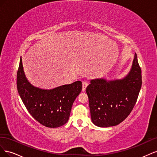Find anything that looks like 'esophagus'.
I'll return each instance as SVG.
<instances>
[{"label": "esophagus", "mask_w": 157, "mask_h": 157, "mask_svg": "<svg viewBox=\"0 0 157 157\" xmlns=\"http://www.w3.org/2000/svg\"><path fill=\"white\" fill-rule=\"evenodd\" d=\"M88 83L87 81H83L82 82V91H85V90H86V87L88 86Z\"/></svg>", "instance_id": "34e87169"}]
</instances>
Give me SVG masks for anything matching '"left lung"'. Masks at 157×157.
Wrapping results in <instances>:
<instances>
[{"instance_id": "1", "label": "left lung", "mask_w": 157, "mask_h": 157, "mask_svg": "<svg viewBox=\"0 0 157 157\" xmlns=\"http://www.w3.org/2000/svg\"><path fill=\"white\" fill-rule=\"evenodd\" d=\"M141 84V70L136 53L132 68L124 78L91 80L86 92L94 124L106 128L122 122L134 108Z\"/></svg>"}]
</instances>
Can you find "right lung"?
I'll list each match as a JSON object with an SVG mask.
<instances>
[{"label":"right lung","instance_id":"right-lung-1","mask_svg":"<svg viewBox=\"0 0 157 157\" xmlns=\"http://www.w3.org/2000/svg\"><path fill=\"white\" fill-rule=\"evenodd\" d=\"M17 88L27 111L36 121L46 127L58 128L68 121L73 102L82 90V82L76 81L50 90L35 87L25 77L21 57Z\"/></svg>","mask_w":157,"mask_h":157}]
</instances>
